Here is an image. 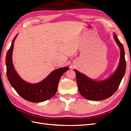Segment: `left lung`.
Masks as SVG:
<instances>
[{"instance_id": "left-lung-1", "label": "left lung", "mask_w": 131, "mask_h": 131, "mask_svg": "<svg viewBox=\"0 0 131 131\" xmlns=\"http://www.w3.org/2000/svg\"><path fill=\"white\" fill-rule=\"evenodd\" d=\"M114 38L121 50L119 62L116 71L110 78L100 81H95L85 75L74 70L79 92L83 97L91 101L105 100L113 95L118 89L126 72V62L125 50L122 43L117 38L116 34Z\"/></svg>"}]
</instances>
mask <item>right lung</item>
<instances>
[{"instance_id":"right-lung-1","label":"right lung","mask_w":131,"mask_h":131,"mask_svg":"<svg viewBox=\"0 0 131 131\" xmlns=\"http://www.w3.org/2000/svg\"><path fill=\"white\" fill-rule=\"evenodd\" d=\"M6 56V75L12 86L21 97L31 102H40L48 100L55 95L58 90L59 80L63 73L69 70L68 67L59 68L53 71L42 81L34 84L29 83L20 78L15 70L12 62V52L14 40Z\"/></svg>"}]
</instances>
